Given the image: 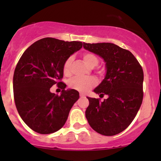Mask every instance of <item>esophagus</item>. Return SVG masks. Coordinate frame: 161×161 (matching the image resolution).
I'll list each match as a JSON object with an SVG mask.
<instances>
[{
  "instance_id": "esophagus-1",
  "label": "esophagus",
  "mask_w": 161,
  "mask_h": 161,
  "mask_svg": "<svg viewBox=\"0 0 161 161\" xmlns=\"http://www.w3.org/2000/svg\"><path fill=\"white\" fill-rule=\"evenodd\" d=\"M80 97H85V94L80 93Z\"/></svg>"
}]
</instances>
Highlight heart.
Listing matches in <instances>:
<instances>
[{
    "instance_id": "obj_1",
    "label": "heart",
    "mask_w": 161,
    "mask_h": 161,
    "mask_svg": "<svg viewBox=\"0 0 161 161\" xmlns=\"http://www.w3.org/2000/svg\"><path fill=\"white\" fill-rule=\"evenodd\" d=\"M82 58L85 64L89 68L95 67L99 63V58L95 54L92 53H85L83 54ZM72 58L69 57L68 58L64 64L63 72L65 75H69L71 74L72 69ZM97 84V81L94 78H74L70 80L69 83V87L72 89L77 90V91L86 92L90 89L94 87Z\"/></svg>"
}]
</instances>
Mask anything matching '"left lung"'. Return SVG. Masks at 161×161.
<instances>
[{"label": "left lung", "mask_w": 161, "mask_h": 161, "mask_svg": "<svg viewBox=\"0 0 161 161\" xmlns=\"http://www.w3.org/2000/svg\"><path fill=\"white\" fill-rule=\"evenodd\" d=\"M84 49L100 56L106 73L94 92L108 98L87 97L86 117L92 128L103 136H114L130 125L143 100L144 72L131 52L113 43H85Z\"/></svg>", "instance_id": "8db88e82"}]
</instances>
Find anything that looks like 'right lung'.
I'll return each instance as SVG.
<instances>
[{
  "label": "right lung",
  "mask_w": 161,
  "mask_h": 161,
  "mask_svg": "<svg viewBox=\"0 0 161 161\" xmlns=\"http://www.w3.org/2000/svg\"><path fill=\"white\" fill-rule=\"evenodd\" d=\"M81 42H65L47 37L32 44L22 55L13 77V91L17 111L23 122L36 133L49 134L64 125L79 92L65 90L63 66L80 49ZM57 84L61 95L49 89Z\"/></svg>",
  "instance_id": "1"
}]
</instances>
